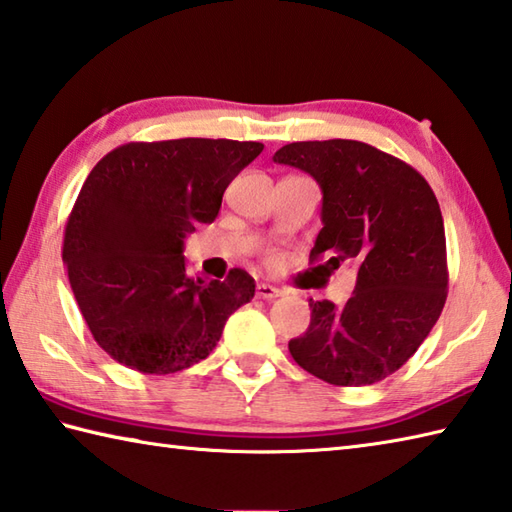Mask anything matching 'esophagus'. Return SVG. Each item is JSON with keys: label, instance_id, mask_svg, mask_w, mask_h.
Masks as SVG:
<instances>
[{"label": "esophagus", "instance_id": "obj_1", "mask_svg": "<svg viewBox=\"0 0 512 512\" xmlns=\"http://www.w3.org/2000/svg\"><path fill=\"white\" fill-rule=\"evenodd\" d=\"M284 290L277 288L273 284H257V297L259 299H268V302H273V299L282 297Z\"/></svg>", "mask_w": 512, "mask_h": 512}]
</instances>
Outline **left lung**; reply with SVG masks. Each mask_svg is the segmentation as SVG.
<instances>
[{"label":"left lung","mask_w":512,"mask_h":512,"mask_svg":"<svg viewBox=\"0 0 512 512\" xmlns=\"http://www.w3.org/2000/svg\"><path fill=\"white\" fill-rule=\"evenodd\" d=\"M273 162L322 188V224L310 262L357 268L344 306L310 299V326L288 350L333 386H370L402 368L442 315L446 235L437 197L402 159L355 139L293 142Z\"/></svg>","instance_id":"obj_1"}]
</instances>
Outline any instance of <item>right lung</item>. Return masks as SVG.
I'll use <instances>...</instances> for the list:
<instances>
[{"label":"right lung","mask_w":512,"mask_h":512,"mask_svg":"<svg viewBox=\"0 0 512 512\" xmlns=\"http://www.w3.org/2000/svg\"><path fill=\"white\" fill-rule=\"evenodd\" d=\"M264 144L235 139L130 142L90 170L70 210L62 259L95 342L139 373L202 362L226 319L255 295L233 268L224 282L188 277L184 237L210 224L228 184Z\"/></svg>","instance_id":"obj_1"}]
</instances>
